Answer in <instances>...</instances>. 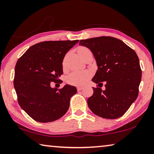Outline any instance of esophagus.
Returning <instances> with one entry per match:
<instances>
[{"instance_id":"esophagus-1","label":"esophagus","mask_w":154,"mask_h":154,"mask_svg":"<svg viewBox=\"0 0 154 154\" xmlns=\"http://www.w3.org/2000/svg\"><path fill=\"white\" fill-rule=\"evenodd\" d=\"M77 91H81V90H82L83 88L82 87H77Z\"/></svg>"}]
</instances>
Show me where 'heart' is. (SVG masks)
Wrapping results in <instances>:
<instances>
[{
    "mask_svg": "<svg viewBox=\"0 0 154 154\" xmlns=\"http://www.w3.org/2000/svg\"><path fill=\"white\" fill-rule=\"evenodd\" d=\"M87 48L82 47L78 50V53L87 50ZM92 77V72L89 71H74L66 77V82L74 85H83Z\"/></svg>",
    "mask_w": 154,
    "mask_h": 154,
    "instance_id": "b5f03b06",
    "label": "heart"
}]
</instances>
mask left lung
<instances>
[{
    "mask_svg": "<svg viewBox=\"0 0 154 154\" xmlns=\"http://www.w3.org/2000/svg\"><path fill=\"white\" fill-rule=\"evenodd\" d=\"M79 45L90 49L98 66L92 80L99 88H93V95L88 99V106L101 118H120L139 94L142 72L136 52L111 36L81 40ZM103 81L104 91L101 89Z\"/></svg>",
    "mask_w": 154,
    "mask_h": 154,
    "instance_id": "left-lung-1",
    "label": "left lung"
}]
</instances>
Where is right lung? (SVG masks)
Masks as SVG:
<instances>
[{"label":"right lung","mask_w":154,"mask_h":154,"mask_svg":"<svg viewBox=\"0 0 154 154\" xmlns=\"http://www.w3.org/2000/svg\"><path fill=\"white\" fill-rule=\"evenodd\" d=\"M79 42L43 41L31 46L18 60L15 67L14 88L20 106L38 122H54L66 113L77 88L65 85L61 89L51 87V82L63 74L65 55Z\"/></svg>","instance_id":"right-lung-1"}]
</instances>
